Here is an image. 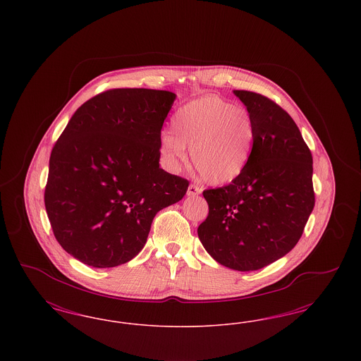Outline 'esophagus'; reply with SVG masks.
Masks as SVG:
<instances>
[{
	"label": "esophagus",
	"mask_w": 361,
	"mask_h": 361,
	"mask_svg": "<svg viewBox=\"0 0 361 361\" xmlns=\"http://www.w3.org/2000/svg\"><path fill=\"white\" fill-rule=\"evenodd\" d=\"M202 193V189L199 188L197 185H195V184H190L188 187V190H187V195L188 196H197V195H200Z\"/></svg>",
	"instance_id": "esophagus-1"
}]
</instances>
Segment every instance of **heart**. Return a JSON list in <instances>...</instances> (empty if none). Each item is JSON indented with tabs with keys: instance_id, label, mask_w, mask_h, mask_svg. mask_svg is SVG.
I'll use <instances>...</instances> for the list:
<instances>
[{
	"instance_id": "obj_1",
	"label": "heart",
	"mask_w": 361,
	"mask_h": 361,
	"mask_svg": "<svg viewBox=\"0 0 361 361\" xmlns=\"http://www.w3.org/2000/svg\"><path fill=\"white\" fill-rule=\"evenodd\" d=\"M172 133L159 139L161 153L174 166L190 161L200 177L214 185L240 178L253 154L256 127L250 114L216 94L192 100L173 115Z\"/></svg>"
}]
</instances>
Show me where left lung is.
I'll return each instance as SVG.
<instances>
[{
	"label": "left lung",
	"mask_w": 361,
	"mask_h": 361,
	"mask_svg": "<svg viewBox=\"0 0 361 361\" xmlns=\"http://www.w3.org/2000/svg\"><path fill=\"white\" fill-rule=\"evenodd\" d=\"M256 127L250 162L240 178L206 189L208 216L197 235L230 269L257 271L291 252L315 204L312 155L291 116L268 97L234 90Z\"/></svg>",
	"instance_id": "obj_1"
}]
</instances>
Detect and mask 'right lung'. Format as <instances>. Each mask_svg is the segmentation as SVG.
<instances>
[{
    "mask_svg": "<svg viewBox=\"0 0 361 361\" xmlns=\"http://www.w3.org/2000/svg\"><path fill=\"white\" fill-rule=\"evenodd\" d=\"M176 94L111 89L82 104L56 140L44 206L59 245L86 265L112 268L143 249L155 214L188 180L159 168L161 128Z\"/></svg>",
    "mask_w": 361,
    "mask_h": 361,
    "instance_id": "right-lung-1",
    "label": "right lung"
}]
</instances>
